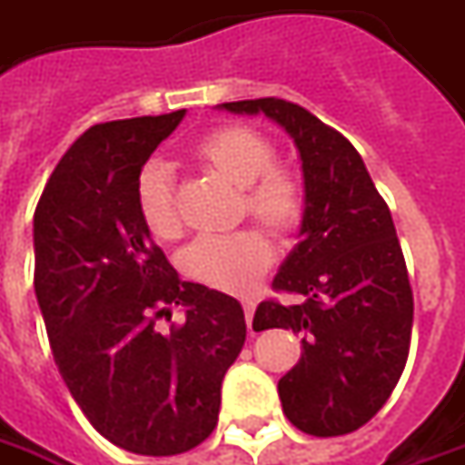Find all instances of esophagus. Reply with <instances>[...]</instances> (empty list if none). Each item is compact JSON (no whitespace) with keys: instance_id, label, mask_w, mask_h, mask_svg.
I'll return each mask as SVG.
<instances>
[{"instance_id":"esophagus-1","label":"esophagus","mask_w":465,"mask_h":465,"mask_svg":"<svg viewBox=\"0 0 465 465\" xmlns=\"http://www.w3.org/2000/svg\"><path fill=\"white\" fill-rule=\"evenodd\" d=\"M242 305H244L246 325L252 328V318H254V308H257V302H254V298H244V300H242Z\"/></svg>"}]
</instances>
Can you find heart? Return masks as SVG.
<instances>
[{
  "label": "heart",
  "mask_w": 465,
  "mask_h": 465,
  "mask_svg": "<svg viewBox=\"0 0 465 465\" xmlns=\"http://www.w3.org/2000/svg\"><path fill=\"white\" fill-rule=\"evenodd\" d=\"M193 160L226 178L242 191V211L274 236L298 232L305 216V185L295 170L274 165V147L249 126H219L193 144ZM137 211L154 239H178L175 178L163 160L144 163L137 175ZM272 264V244L264 233L246 226L239 232L201 236L180 254L183 274L198 285L244 292Z\"/></svg>",
  "instance_id": "b5f03b06"
}]
</instances>
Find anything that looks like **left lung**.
<instances>
[{
  "instance_id": "obj_1",
  "label": "left lung",
  "mask_w": 465,
  "mask_h": 465,
  "mask_svg": "<svg viewBox=\"0 0 465 465\" xmlns=\"http://www.w3.org/2000/svg\"><path fill=\"white\" fill-rule=\"evenodd\" d=\"M232 114H264L295 142L305 183L300 244L272 287L300 305L259 302L257 331L302 336L300 361L280 379L287 420L308 435L359 430L390 400L412 336V287L384 198L361 154L336 129L285 99L221 104Z\"/></svg>"
}]
</instances>
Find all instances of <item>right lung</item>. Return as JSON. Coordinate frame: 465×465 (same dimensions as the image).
Here are the masks:
<instances>
[{
	"label": "right lung",
	"mask_w": 465,
	"mask_h": 465,
	"mask_svg": "<svg viewBox=\"0 0 465 465\" xmlns=\"http://www.w3.org/2000/svg\"><path fill=\"white\" fill-rule=\"evenodd\" d=\"M185 109L86 129L35 208V295L65 387L96 430L140 456H178L219 422L246 339L239 300L183 282L137 211V175ZM180 304L186 323L156 328Z\"/></svg>",
	"instance_id": "right-lung-1"
}]
</instances>
